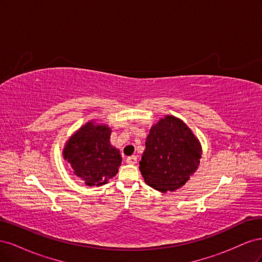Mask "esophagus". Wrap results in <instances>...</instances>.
<instances>
[{
	"instance_id": "1",
	"label": "esophagus",
	"mask_w": 262,
	"mask_h": 262,
	"mask_svg": "<svg viewBox=\"0 0 262 262\" xmlns=\"http://www.w3.org/2000/svg\"><path fill=\"white\" fill-rule=\"evenodd\" d=\"M137 162H138V157H137V156H134V155L126 158V163L130 164V165H134V164H137Z\"/></svg>"
}]
</instances>
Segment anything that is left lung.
<instances>
[{
    "label": "left lung",
    "mask_w": 262,
    "mask_h": 262,
    "mask_svg": "<svg viewBox=\"0 0 262 262\" xmlns=\"http://www.w3.org/2000/svg\"><path fill=\"white\" fill-rule=\"evenodd\" d=\"M140 170L148 186L161 192L177 190L200 164L201 146L188 126L167 116L149 131Z\"/></svg>",
    "instance_id": "1"
}]
</instances>
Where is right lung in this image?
Returning <instances> with one entry per match:
<instances>
[{"label":"right lung","mask_w":262,"mask_h":262,"mask_svg":"<svg viewBox=\"0 0 262 262\" xmlns=\"http://www.w3.org/2000/svg\"><path fill=\"white\" fill-rule=\"evenodd\" d=\"M110 130L107 125L89 122L70 138L66 145V160L72 166L74 175L87 186L104 185L117 175L121 165L119 149L110 144Z\"/></svg>","instance_id":"add662e5"}]
</instances>
